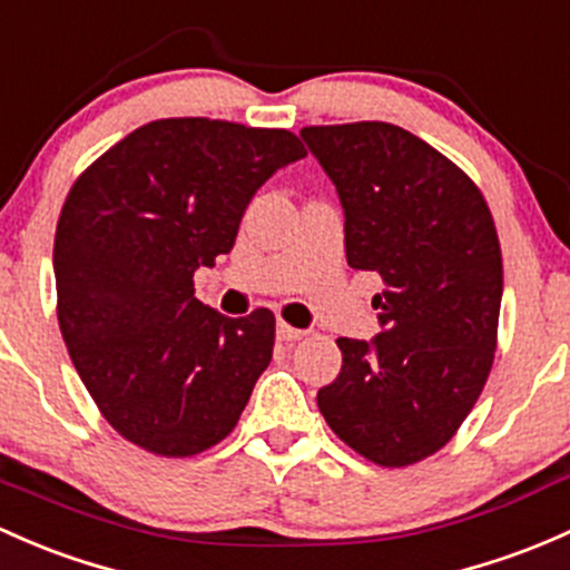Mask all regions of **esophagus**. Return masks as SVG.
<instances>
[{
  "label": "esophagus",
  "instance_id": "34e87169",
  "mask_svg": "<svg viewBox=\"0 0 570 570\" xmlns=\"http://www.w3.org/2000/svg\"><path fill=\"white\" fill-rule=\"evenodd\" d=\"M275 333H278L281 341H286V344H292V341H301L305 331H297V327L286 325V322H278V327H275Z\"/></svg>",
  "mask_w": 570,
  "mask_h": 570
}]
</instances>
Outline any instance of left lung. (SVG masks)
<instances>
[{
    "label": "left lung",
    "mask_w": 570,
    "mask_h": 570,
    "mask_svg": "<svg viewBox=\"0 0 570 570\" xmlns=\"http://www.w3.org/2000/svg\"><path fill=\"white\" fill-rule=\"evenodd\" d=\"M301 139L344 207L346 262L374 269L382 331L338 338L341 371L316 404L382 466L440 451L491 371L502 256L487 199L456 164L391 122L314 125Z\"/></svg>",
    "instance_id": "left-lung-1"
}]
</instances>
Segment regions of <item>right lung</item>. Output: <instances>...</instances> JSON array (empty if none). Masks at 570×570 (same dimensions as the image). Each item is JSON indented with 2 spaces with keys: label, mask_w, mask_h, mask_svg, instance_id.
<instances>
[{
  "label": "right lung",
  "mask_w": 570,
  "mask_h": 570,
  "mask_svg": "<svg viewBox=\"0 0 570 570\" xmlns=\"http://www.w3.org/2000/svg\"><path fill=\"white\" fill-rule=\"evenodd\" d=\"M301 158L289 130L155 119L70 188L53 237L59 331L134 445L194 456L237 426L273 357L275 316L218 314L196 301L194 273L229 254L256 190Z\"/></svg>",
  "instance_id": "obj_1"
}]
</instances>
